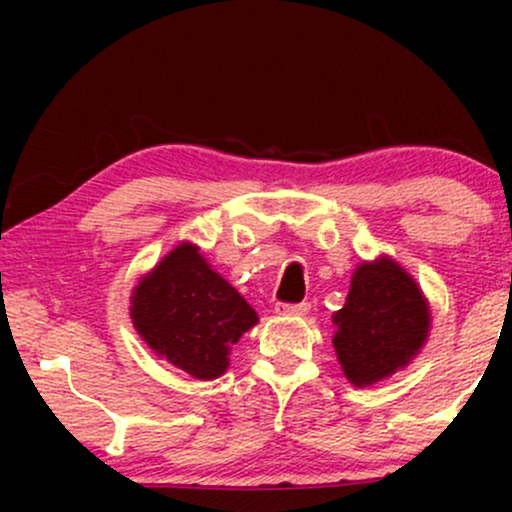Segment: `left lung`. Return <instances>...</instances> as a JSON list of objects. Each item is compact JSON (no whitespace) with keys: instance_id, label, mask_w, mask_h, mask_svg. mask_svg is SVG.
Wrapping results in <instances>:
<instances>
[{"instance_id":"left-lung-1","label":"left lung","mask_w":512,"mask_h":512,"mask_svg":"<svg viewBox=\"0 0 512 512\" xmlns=\"http://www.w3.org/2000/svg\"><path fill=\"white\" fill-rule=\"evenodd\" d=\"M132 320L156 354L199 380H211L228 368L231 346L257 315L195 245L182 243L139 281Z\"/></svg>"}]
</instances>
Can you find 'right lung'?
I'll return each instance as SVG.
<instances>
[{
  "mask_svg": "<svg viewBox=\"0 0 512 512\" xmlns=\"http://www.w3.org/2000/svg\"><path fill=\"white\" fill-rule=\"evenodd\" d=\"M334 349L346 378L370 385L421 349L428 308L414 279L390 260L361 264L351 279L346 305L334 315Z\"/></svg>",
  "mask_w": 512,
  "mask_h": 512,
  "instance_id": "1",
  "label": "right lung"
}]
</instances>
